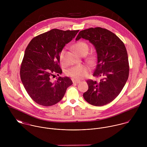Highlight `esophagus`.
Here are the masks:
<instances>
[{
    "instance_id": "obj_1",
    "label": "esophagus",
    "mask_w": 147,
    "mask_h": 147,
    "mask_svg": "<svg viewBox=\"0 0 147 147\" xmlns=\"http://www.w3.org/2000/svg\"><path fill=\"white\" fill-rule=\"evenodd\" d=\"M80 80H73V83L74 84H78L80 83Z\"/></svg>"
}]
</instances>
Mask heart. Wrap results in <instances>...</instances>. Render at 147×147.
<instances>
[{
	"mask_svg": "<svg viewBox=\"0 0 147 147\" xmlns=\"http://www.w3.org/2000/svg\"><path fill=\"white\" fill-rule=\"evenodd\" d=\"M73 48L76 51V52L80 55L86 54L89 49L88 45L86 42L83 41H79L74 43L73 45ZM64 54H65V50L63 49L60 51L59 54V60L62 63H63L64 62ZM94 59V55L92 54L90 56L89 60L92 62ZM89 70H90V68L88 65H84V64H80V65L74 66L69 68L66 71L65 74L68 76L71 77L74 79H82L87 76L89 72Z\"/></svg>",
	"mask_w": 147,
	"mask_h": 147,
	"instance_id": "1",
	"label": "heart"
}]
</instances>
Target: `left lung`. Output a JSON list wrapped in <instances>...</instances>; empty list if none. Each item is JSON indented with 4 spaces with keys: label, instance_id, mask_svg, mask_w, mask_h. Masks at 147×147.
<instances>
[{
    "label": "left lung",
    "instance_id": "obj_1",
    "mask_svg": "<svg viewBox=\"0 0 147 147\" xmlns=\"http://www.w3.org/2000/svg\"><path fill=\"white\" fill-rule=\"evenodd\" d=\"M81 38L94 46L97 64L93 76L101 78L98 82L86 80L88 90L84 93V98L96 106L109 104L119 94L128 78L129 67L125 44L114 33L101 27L81 30L76 40Z\"/></svg>",
    "mask_w": 147,
    "mask_h": 147
}]
</instances>
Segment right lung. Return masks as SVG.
Listing matches in <instances>:
<instances>
[{"label": "right lung", "instance_id": "obj_1", "mask_svg": "<svg viewBox=\"0 0 147 147\" xmlns=\"http://www.w3.org/2000/svg\"><path fill=\"white\" fill-rule=\"evenodd\" d=\"M79 31L53 29L36 36L27 46L20 66V78L28 94L37 104H56L72 84L68 77L60 76L55 82L51 78L62 74L59 53Z\"/></svg>", "mask_w": 147, "mask_h": 147}]
</instances>
